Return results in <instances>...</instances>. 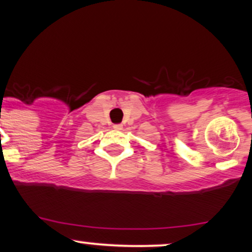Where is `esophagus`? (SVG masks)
<instances>
[{
	"label": "esophagus",
	"instance_id": "1",
	"mask_svg": "<svg viewBox=\"0 0 252 252\" xmlns=\"http://www.w3.org/2000/svg\"><path fill=\"white\" fill-rule=\"evenodd\" d=\"M113 128L116 129V131H121V129H123V125H114Z\"/></svg>",
	"mask_w": 252,
	"mask_h": 252
}]
</instances>
